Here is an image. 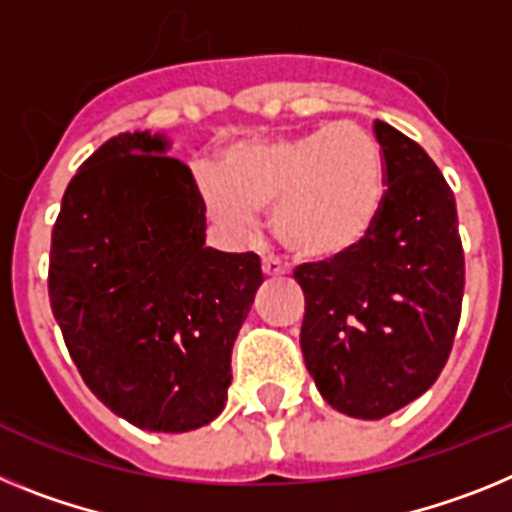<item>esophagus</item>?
Here are the masks:
<instances>
[{"label":"esophagus","instance_id":"esophagus-1","mask_svg":"<svg viewBox=\"0 0 512 512\" xmlns=\"http://www.w3.org/2000/svg\"><path fill=\"white\" fill-rule=\"evenodd\" d=\"M262 273L268 278H281V275L288 273V268L278 257H262Z\"/></svg>","mask_w":512,"mask_h":512}]
</instances>
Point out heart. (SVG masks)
<instances>
[{"mask_svg":"<svg viewBox=\"0 0 512 512\" xmlns=\"http://www.w3.org/2000/svg\"><path fill=\"white\" fill-rule=\"evenodd\" d=\"M208 216L234 237L273 208L275 237L293 255L332 260L361 247L379 221L386 162L379 141L358 123H332L296 136L234 144L221 172L198 175Z\"/></svg>","mask_w":512,"mask_h":512,"instance_id":"1","label":"heart"}]
</instances>
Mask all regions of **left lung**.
I'll return each mask as SVG.
<instances>
[{
    "label": "left lung",
    "mask_w": 512,
    "mask_h": 512,
    "mask_svg": "<svg viewBox=\"0 0 512 512\" xmlns=\"http://www.w3.org/2000/svg\"><path fill=\"white\" fill-rule=\"evenodd\" d=\"M386 162L379 221L361 247L299 265L301 353L337 412L381 420L435 384L464 299L456 198L420 144L376 121Z\"/></svg>",
    "instance_id": "8db88e82"
}]
</instances>
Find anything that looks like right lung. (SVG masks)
Segmentation results:
<instances>
[{
  "instance_id": "add662e5",
  "label": "right lung",
  "mask_w": 512,
  "mask_h": 512,
  "mask_svg": "<svg viewBox=\"0 0 512 512\" xmlns=\"http://www.w3.org/2000/svg\"><path fill=\"white\" fill-rule=\"evenodd\" d=\"M167 149L159 133H118L71 177L48 299L105 407L141 430L188 433L224 410L262 268L255 252L206 247L201 190Z\"/></svg>"
}]
</instances>
